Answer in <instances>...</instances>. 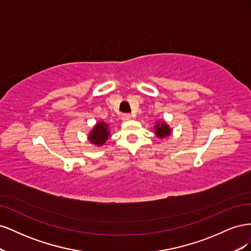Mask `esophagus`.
<instances>
[{"mask_svg":"<svg viewBox=\"0 0 251 251\" xmlns=\"http://www.w3.org/2000/svg\"><path fill=\"white\" fill-rule=\"evenodd\" d=\"M132 119V116L130 115V114H125V115L123 116V121H128Z\"/></svg>","mask_w":251,"mask_h":251,"instance_id":"1","label":"esophagus"}]
</instances>
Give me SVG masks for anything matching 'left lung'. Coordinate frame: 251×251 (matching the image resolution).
<instances>
[{"label":"left lung","mask_w":251,"mask_h":251,"mask_svg":"<svg viewBox=\"0 0 251 251\" xmlns=\"http://www.w3.org/2000/svg\"><path fill=\"white\" fill-rule=\"evenodd\" d=\"M154 130H155L156 137L160 139L169 137L170 135H172V132H173L171 126L166 124V121L164 120L156 121V125L154 126Z\"/></svg>","instance_id":"obj_1"}]
</instances>
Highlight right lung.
Instances as JSON below:
<instances>
[{
    "instance_id": "1",
    "label": "right lung",
    "mask_w": 251,
    "mask_h": 251,
    "mask_svg": "<svg viewBox=\"0 0 251 251\" xmlns=\"http://www.w3.org/2000/svg\"><path fill=\"white\" fill-rule=\"evenodd\" d=\"M110 136L109 125L105 124L104 121L96 123L92 127V130L88 134V140L91 144L95 147H101L108 140Z\"/></svg>"
}]
</instances>
